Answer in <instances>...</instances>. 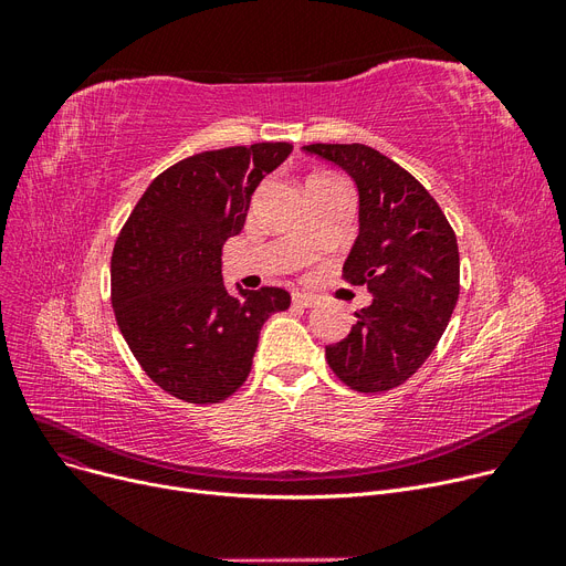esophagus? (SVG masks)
Returning <instances> with one entry per match:
<instances>
[{
	"label": "esophagus",
	"mask_w": 566,
	"mask_h": 566,
	"mask_svg": "<svg viewBox=\"0 0 566 566\" xmlns=\"http://www.w3.org/2000/svg\"><path fill=\"white\" fill-rule=\"evenodd\" d=\"M293 305L295 307H314V305H318V298H314V295H310V293H293Z\"/></svg>",
	"instance_id": "obj_1"
}]
</instances>
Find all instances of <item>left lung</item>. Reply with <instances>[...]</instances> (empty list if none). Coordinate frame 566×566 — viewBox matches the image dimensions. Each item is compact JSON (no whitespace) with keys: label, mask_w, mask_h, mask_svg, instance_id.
<instances>
[{"label":"left lung","mask_w":566,"mask_h":566,"mask_svg":"<svg viewBox=\"0 0 566 566\" xmlns=\"http://www.w3.org/2000/svg\"><path fill=\"white\" fill-rule=\"evenodd\" d=\"M303 151L342 167L358 190V238L344 280L371 293L325 358L353 390H392L424 365L457 307V235L418 178L376 148L310 144Z\"/></svg>","instance_id":"8db88e82"}]
</instances>
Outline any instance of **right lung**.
<instances>
[{"instance_id":"obj_1","label":"right lung","mask_w":566,"mask_h":566,"mask_svg":"<svg viewBox=\"0 0 566 566\" xmlns=\"http://www.w3.org/2000/svg\"><path fill=\"white\" fill-rule=\"evenodd\" d=\"M286 142L229 146L171 165L146 188L112 252V307L146 376L178 399L216 403L245 382L277 286L229 293L222 245L252 192L291 154Z\"/></svg>"}]
</instances>
